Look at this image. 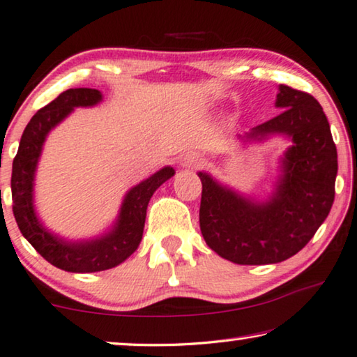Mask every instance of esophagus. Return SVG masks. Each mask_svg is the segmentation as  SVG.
<instances>
[{
	"instance_id": "34e87169",
	"label": "esophagus",
	"mask_w": 357,
	"mask_h": 357,
	"mask_svg": "<svg viewBox=\"0 0 357 357\" xmlns=\"http://www.w3.org/2000/svg\"><path fill=\"white\" fill-rule=\"evenodd\" d=\"M180 164H182V167H199V166H203V164H204V159L199 158L198 154L190 153V154H187V156H183V159L180 161Z\"/></svg>"
}]
</instances>
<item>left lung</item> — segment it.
<instances>
[{
	"mask_svg": "<svg viewBox=\"0 0 357 357\" xmlns=\"http://www.w3.org/2000/svg\"><path fill=\"white\" fill-rule=\"evenodd\" d=\"M280 114L246 133L245 140L285 135L275 193L256 203L199 172V227L206 245L241 266L275 264L307 245L332 209L338 172L337 146L322 106L309 93L280 85Z\"/></svg>",
	"mask_w": 357,
	"mask_h": 357,
	"instance_id": "obj_1",
	"label": "left lung"
}]
</instances>
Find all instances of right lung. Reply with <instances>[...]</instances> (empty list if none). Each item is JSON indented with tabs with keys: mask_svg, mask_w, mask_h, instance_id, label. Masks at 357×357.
<instances>
[{
	"mask_svg": "<svg viewBox=\"0 0 357 357\" xmlns=\"http://www.w3.org/2000/svg\"><path fill=\"white\" fill-rule=\"evenodd\" d=\"M101 100V91L95 89H70L61 93L30 119L13 162V213L20 234L50 264L67 272L107 271L133 255L142 241L149 199L175 174L172 167H164L133 187L123 198L112 229L95 240L67 241L46 230L33 208V180L41 148L51 128L64 121L74 107L95 106Z\"/></svg>",
	"mask_w": 357,
	"mask_h": 357,
	"instance_id": "obj_1",
	"label": "right lung"
}]
</instances>
